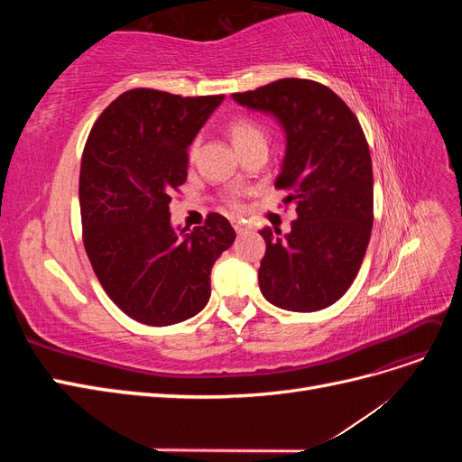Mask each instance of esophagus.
Listing matches in <instances>:
<instances>
[{
  "label": "esophagus",
  "mask_w": 462,
  "mask_h": 462,
  "mask_svg": "<svg viewBox=\"0 0 462 462\" xmlns=\"http://www.w3.org/2000/svg\"><path fill=\"white\" fill-rule=\"evenodd\" d=\"M231 226H233V229L236 231V233H243L246 227H245V223L241 221V219H231Z\"/></svg>",
  "instance_id": "34e87169"
}]
</instances>
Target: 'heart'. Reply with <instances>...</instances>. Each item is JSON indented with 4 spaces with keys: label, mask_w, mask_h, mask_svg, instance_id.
Segmentation results:
<instances>
[{
    "label": "heart",
    "mask_w": 462,
    "mask_h": 462,
    "mask_svg": "<svg viewBox=\"0 0 462 462\" xmlns=\"http://www.w3.org/2000/svg\"><path fill=\"white\" fill-rule=\"evenodd\" d=\"M227 133L231 136L235 148L239 152H243L248 146H254V144H265V141H268L265 129L262 127L258 121L250 119V117L231 119L229 125H227ZM194 153H197V143H194L189 150L190 158H194ZM226 202L233 208H239V190H229L226 194Z\"/></svg>",
    "instance_id": "b5f03b06"
}]
</instances>
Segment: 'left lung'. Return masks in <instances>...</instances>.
I'll return each instance as SVG.
<instances>
[{"label": "left lung", "mask_w": 462, "mask_h": 462, "mask_svg": "<svg viewBox=\"0 0 462 462\" xmlns=\"http://www.w3.org/2000/svg\"><path fill=\"white\" fill-rule=\"evenodd\" d=\"M233 100L283 125L287 152L275 189L295 204L291 233L265 227L258 283L265 300L316 312L339 300L365 260L374 223L372 158L356 116L331 88L282 79Z\"/></svg>", "instance_id": "left-lung-1"}]
</instances>
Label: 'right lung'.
<instances>
[{
  "mask_svg": "<svg viewBox=\"0 0 462 462\" xmlns=\"http://www.w3.org/2000/svg\"><path fill=\"white\" fill-rule=\"evenodd\" d=\"M223 102L133 88L97 117L80 162L79 200L92 270L129 318L163 328L199 314L209 272L235 241L231 223L208 214L204 226L175 231L171 194L187 180V148Z\"/></svg>",
  "mask_w": 462,
  "mask_h": 462,
  "instance_id": "obj_1",
  "label": "right lung"
}]
</instances>
